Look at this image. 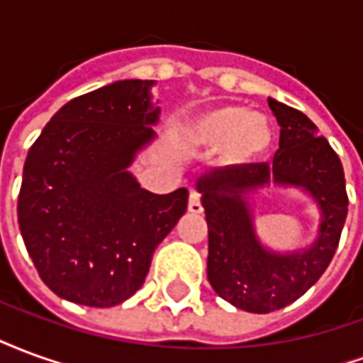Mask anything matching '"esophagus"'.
I'll use <instances>...</instances> for the list:
<instances>
[{
	"label": "esophagus",
	"mask_w": 363,
	"mask_h": 363,
	"mask_svg": "<svg viewBox=\"0 0 363 363\" xmlns=\"http://www.w3.org/2000/svg\"><path fill=\"white\" fill-rule=\"evenodd\" d=\"M189 212L190 213H202L204 212V208H202V198L198 194L196 190H192L189 196Z\"/></svg>",
	"instance_id": "obj_1"
}]
</instances>
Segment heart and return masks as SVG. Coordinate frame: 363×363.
I'll return each instance as SVG.
<instances>
[{
  "instance_id": "obj_1",
  "label": "heart",
  "mask_w": 363,
  "mask_h": 363,
  "mask_svg": "<svg viewBox=\"0 0 363 363\" xmlns=\"http://www.w3.org/2000/svg\"><path fill=\"white\" fill-rule=\"evenodd\" d=\"M190 142L204 147L221 143V157L241 165L264 155L272 143L270 120L259 112H247L239 104H221L200 114L189 128Z\"/></svg>"
}]
</instances>
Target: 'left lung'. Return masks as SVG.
<instances>
[{
    "instance_id": "8db88e82",
    "label": "left lung",
    "mask_w": 363,
    "mask_h": 363,
    "mask_svg": "<svg viewBox=\"0 0 363 363\" xmlns=\"http://www.w3.org/2000/svg\"><path fill=\"white\" fill-rule=\"evenodd\" d=\"M280 124L272 165L251 163L198 181L208 221V280L216 294L243 311L270 313L294 303L319 280L340 241L348 194L340 159L303 112L268 99ZM274 180L303 186L323 212L320 241L309 252L280 257L254 237L242 192Z\"/></svg>"
}]
</instances>
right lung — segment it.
<instances>
[{"label": "right lung", "mask_w": 363, "mask_h": 363, "mask_svg": "<svg viewBox=\"0 0 363 363\" xmlns=\"http://www.w3.org/2000/svg\"><path fill=\"white\" fill-rule=\"evenodd\" d=\"M153 82L75 96L28 150L17 202L25 247L56 296L112 307L134 296L151 257L186 212L189 190L151 194L126 167L155 135Z\"/></svg>", "instance_id": "obj_1"}]
</instances>
